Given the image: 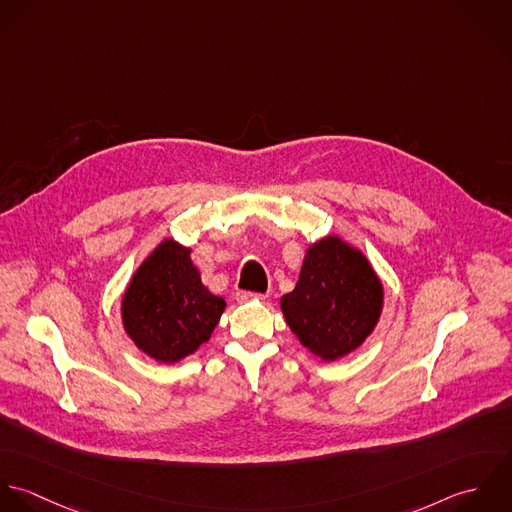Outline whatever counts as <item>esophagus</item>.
<instances>
[{"label": "esophagus", "instance_id": "1", "mask_svg": "<svg viewBox=\"0 0 512 512\" xmlns=\"http://www.w3.org/2000/svg\"><path fill=\"white\" fill-rule=\"evenodd\" d=\"M235 299H237V303L245 305V303H251V301H265V299H267V295H263V293H247V291H239V293L235 295Z\"/></svg>", "mask_w": 512, "mask_h": 512}]
</instances>
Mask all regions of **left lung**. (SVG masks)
Masks as SVG:
<instances>
[{
  "label": "left lung",
  "mask_w": 512,
  "mask_h": 512,
  "mask_svg": "<svg viewBox=\"0 0 512 512\" xmlns=\"http://www.w3.org/2000/svg\"><path fill=\"white\" fill-rule=\"evenodd\" d=\"M384 285L368 257L338 235L308 245L295 289L281 297L285 322L322 362L358 350L380 322Z\"/></svg>",
  "instance_id": "left-lung-1"
}]
</instances>
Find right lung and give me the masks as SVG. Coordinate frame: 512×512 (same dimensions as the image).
<instances>
[{"mask_svg":"<svg viewBox=\"0 0 512 512\" xmlns=\"http://www.w3.org/2000/svg\"><path fill=\"white\" fill-rule=\"evenodd\" d=\"M223 310L225 301L202 283L192 249L166 237L128 281L120 320L140 352L176 364L211 338Z\"/></svg>","mask_w":512,"mask_h":512,"instance_id":"add662e5","label":"right lung"}]
</instances>
